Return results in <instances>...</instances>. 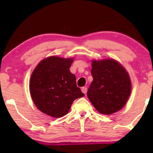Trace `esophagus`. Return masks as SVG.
<instances>
[{"instance_id": "34e87169", "label": "esophagus", "mask_w": 153, "mask_h": 153, "mask_svg": "<svg viewBox=\"0 0 153 153\" xmlns=\"http://www.w3.org/2000/svg\"><path fill=\"white\" fill-rule=\"evenodd\" d=\"M87 91H88V89H87L86 87H83L82 88H81V91H82L84 94H86Z\"/></svg>"}]
</instances>
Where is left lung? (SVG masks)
<instances>
[{"mask_svg": "<svg viewBox=\"0 0 153 153\" xmlns=\"http://www.w3.org/2000/svg\"><path fill=\"white\" fill-rule=\"evenodd\" d=\"M93 78L87 96L102 114L110 115L120 110L128 100L131 90L126 70L116 60L104 59L92 61Z\"/></svg>", "mask_w": 153, "mask_h": 153, "instance_id": "8db88e82", "label": "left lung"}]
</instances>
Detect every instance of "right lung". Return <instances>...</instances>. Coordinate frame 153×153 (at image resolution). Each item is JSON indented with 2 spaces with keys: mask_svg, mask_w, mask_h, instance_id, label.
Masks as SVG:
<instances>
[{
  "mask_svg": "<svg viewBox=\"0 0 153 153\" xmlns=\"http://www.w3.org/2000/svg\"><path fill=\"white\" fill-rule=\"evenodd\" d=\"M74 59L50 56L39 62L31 74L30 93L39 111L53 118L68 114L77 98L84 96L70 68Z\"/></svg>",
  "mask_w": 153,
  "mask_h": 153,
  "instance_id": "right-lung-1",
  "label": "right lung"
}]
</instances>
